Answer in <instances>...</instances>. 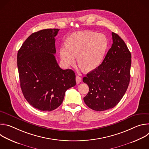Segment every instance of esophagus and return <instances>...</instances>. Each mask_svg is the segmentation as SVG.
Masks as SVG:
<instances>
[{"label":"esophagus","instance_id":"esophagus-1","mask_svg":"<svg viewBox=\"0 0 149 149\" xmlns=\"http://www.w3.org/2000/svg\"><path fill=\"white\" fill-rule=\"evenodd\" d=\"M75 79H76V82H77V84L80 83V82H81V81H82L81 78L80 77H79V76H77Z\"/></svg>","mask_w":149,"mask_h":149}]
</instances>
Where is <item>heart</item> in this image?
Listing matches in <instances>:
<instances>
[{"mask_svg":"<svg viewBox=\"0 0 149 149\" xmlns=\"http://www.w3.org/2000/svg\"><path fill=\"white\" fill-rule=\"evenodd\" d=\"M66 46L60 47L59 53L66 67L72 66L77 56L78 65L86 72L95 70L101 64L108 48L104 35L90 31H81L68 36Z\"/></svg>","mask_w":149,"mask_h":149,"instance_id":"heart-1","label":"heart"}]
</instances>
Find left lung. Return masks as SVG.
<instances>
[{
  "label": "left lung",
  "mask_w": 149,
  "mask_h": 149,
  "mask_svg": "<svg viewBox=\"0 0 149 149\" xmlns=\"http://www.w3.org/2000/svg\"><path fill=\"white\" fill-rule=\"evenodd\" d=\"M113 43L101 65L83 82L89 87L84 101L89 108L102 111L114 107L125 93L130 79L132 55L124 40L112 32Z\"/></svg>",
  "instance_id": "1"
}]
</instances>
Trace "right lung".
I'll return each instance as SVG.
<instances>
[{"mask_svg":"<svg viewBox=\"0 0 149 149\" xmlns=\"http://www.w3.org/2000/svg\"><path fill=\"white\" fill-rule=\"evenodd\" d=\"M59 29H47L31 34L17 52L20 88L33 107L52 111L62 104L65 91L75 86V74L62 70L54 54L55 37Z\"/></svg>","mask_w":149,"mask_h":149,"instance_id":"obj_1","label":"right lung"}]
</instances>
